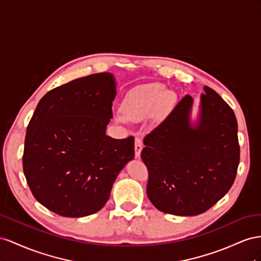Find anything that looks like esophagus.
I'll list each match as a JSON object with an SVG mask.
<instances>
[{
  "instance_id": "34e87169",
  "label": "esophagus",
  "mask_w": 261,
  "mask_h": 261,
  "mask_svg": "<svg viewBox=\"0 0 261 261\" xmlns=\"http://www.w3.org/2000/svg\"><path fill=\"white\" fill-rule=\"evenodd\" d=\"M142 148H143V142H142V139H141L139 136L136 137L135 140V152H136V158L139 159L141 156V152H142Z\"/></svg>"
}]
</instances>
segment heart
Returning <instances> with one entry per match:
<instances>
[{
	"label": "heart",
	"mask_w": 261,
	"mask_h": 261,
	"mask_svg": "<svg viewBox=\"0 0 261 261\" xmlns=\"http://www.w3.org/2000/svg\"><path fill=\"white\" fill-rule=\"evenodd\" d=\"M174 103V95L166 92L161 83L141 85L131 89L124 96L122 101V113H118L116 119L120 122L141 121L152 116L156 118L165 117Z\"/></svg>",
	"instance_id": "1"
}]
</instances>
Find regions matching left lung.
Wrapping results in <instances>:
<instances>
[{"mask_svg":"<svg viewBox=\"0 0 261 261\" xmlns=\"http://www.w3.org/2000/svg\"><path fill=\"white\" fill-rule=\"evenodd\" d=\"M203 89L195 121L193 98L186 95L143 141L146 193L164 213H203L226 195L235 180L240 164L235 114L212 88Z\"/></svg>","mask_w":261,"mask_h":261,"instance_id":"8db88e82","label":"left lung"}]
</instances>
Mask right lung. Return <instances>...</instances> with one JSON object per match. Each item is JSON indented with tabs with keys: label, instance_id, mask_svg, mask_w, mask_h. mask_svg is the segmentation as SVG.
Returning a JSON list of instances; mask_svg holds the SVG:
<instances>
[{
	"label": "right lung",
	"instance_id": "right-lung-1",
	"mask_svg": "<svg viewBox=\"0 0 261 261\" xmlns=\"http://www.w3.org/2000/svg\"><path fill=\"white\" fill-rule=\"evenodd\" d=\"M116 94L113 74L97 73L54 88L37 105L23 168L34 197L48 210L66 218L99 211L135 158V138L106 135Z\"/></svg>",
	"mask_w": 261,
	"mask_h": 261
}]
</instances>
